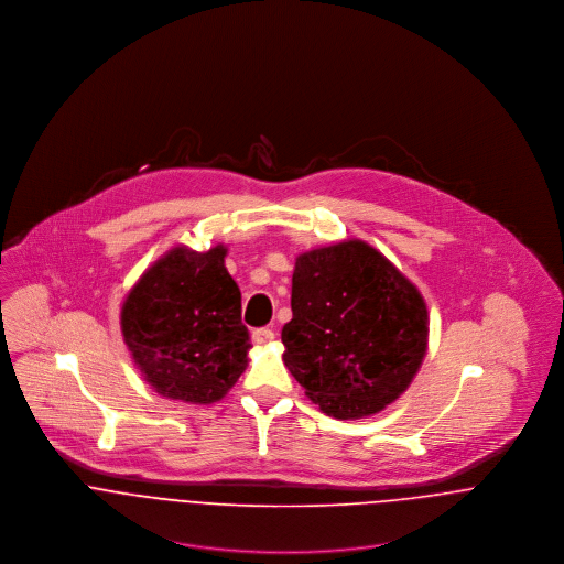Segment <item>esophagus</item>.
I'll return each mask as SVG.
<instances>
[{
  "label": "esophagus",
  "mask_w": 564,
  "mask_h": 564,
  "mask_svg": "<svg viewBox=\"0 0 564 564\" xmlns=\"http://www.w3.org/2000/svg\"><path fill=\"white\" fill-rule=\"evenodd\" d=\"M273 329H269V327H258V329H253V334H251V338H253V343L256 345H267V343H271L273 340Z\"/></svg>",
  "instance_id": "1"
}]
</instances>
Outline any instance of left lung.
Listing matches in <instances>:
<instances>
[{
    "label": "left lung",
    "mask_w": 564,
    "mask_h": 564,
    "mask_svg": "<svg viewBox=\"0 0 564 564\" xmlns=\"http://www.w3.org/2000/svg\"><path fill=\"white\" fill-rule=\"evenodd\" d=\"M291 311L282 360L334 419H365L395 402L427 351L421 291L360 239L295 258Z\"/></svg>",
    "instance_id": "obj_1"
}]
</instances>
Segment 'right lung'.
Returning a JSON list of instances; mask_svg holds the SVG:
<instances>
[{"label": "right lung", "mask_w": 564, "mask_h": 564, "mask_svg": "<svg viewBox=\"0 0 564 564\" xmlns=\"http://www.w3.org/2000/svg\"><path fill=\"white\" fill-rule=\"evenodd\" d=\"M228 245H175L143 271L121 304V334L143 380L166 400L226 398L249 362L241 291L226 269Z\"/></svg>", "instance_id": "right-lung-1"}]
</instances>
